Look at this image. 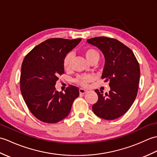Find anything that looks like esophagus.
<instances>
[{
	"mask_svg": "<svg viewBox=\"0 0 157 157\" xmlns=\"http://www.w3.org/2000/svg\"><path fill=\"white\" fill-rule=\"evenodd\" d=\"M79 93H80V94H85V93L88 92V90H86L83 89V88H79Z\"/></svg>",
	"mask_w": 157,
	"mask_h": 157,
	"instance_id": "esophagus-1",
	"label": "esophagus"
}]
</instances>
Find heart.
<instances>
[{"label":"heart","instance_id":"obj_1","mask_svg":"<svg viewBox=\"0 0 157 157\" xmlns=\"http://www.w3.org/2000/svg\"><path fill=\"white\" fill-rule=\"evenodd\" d=\"M84 54L86 56V58L87 59V60L90 63L94 61V60H98V61L99 59V52H98L97 50L94 48L88 47L85 48L84 51ZM73 58V55L71 52L68 53V54L65 56L64 60H63V67H64L65 70H68L71 67ZM92 79V78L90 75H79L75 78V82L76 84H78L82 86H86L90 82H91Z\"/></svg>","mask_w":157,"mask_h":157}]
</instances>
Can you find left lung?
Returning a JSON list of instances; mask_svg holds the SVG:
<instances>
[{
    "mask_svg": "<svg viewBox=\"0 0 157 157\" xmlns=\"http://www.w3.org/2000/svg\"><path fill=\"white\" fill-rule=\"evenodd\" d=\"M104 55L105 63L102 79L109 82L110 91L103 94L96 89L98 101L92 106L94 114L106 120L123 115L136 98L140 82L139 63L128 46L114 38L96 37L87 40Z\"/></svg>",
    "mask_w": 157,
    "mask_h": 157,
    "instance_id": "left-lung-1",
    "label": "left lung"
}]
</instances>
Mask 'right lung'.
I'll return each instance as SVG.
<instances>
[{
	"label": "right lung",
	"mask_w": 157,
	"mask_h": 157,
	"mask_svg": "<svg viewBox=\"0 0 157 157\" xmlns=\"http://www.w3.org/2000/svg\"><path fill=\"white\" fill-rule=\"evenodd\" d=\"M81 38H50L35 46L21 65L20 90L31 113L40 121L55 123L65 119L79 94L70 85L65 93L56 90L59 75L64 73L63 60Z\"/></svg>",
	"instance_id": "right-lung-1"
}]
</instances>
